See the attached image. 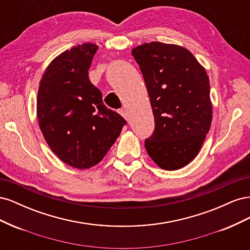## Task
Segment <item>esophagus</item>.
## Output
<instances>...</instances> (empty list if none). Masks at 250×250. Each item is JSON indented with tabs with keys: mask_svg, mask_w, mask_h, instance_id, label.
I'll list each match as a JSON object with an SVG mask.
<instances>
[{
	"mask_svg": "<svg viewBox=\"0 0 250 250\" xmlns=\"http://www.w3.org/2000/svg\"><path fill=\"white\" fill-rule=\"evenodd\" d=\"M119 113H120L121 116L124 117V118L127 120V118H128V117H127V111H126L125 109H120V110H119Z\"/></svg>",
	"mask_w": 250,
	"mask_h": 250,
	"instance_id": "34e87169",
	"label": "esophagus"
}]
</instances>
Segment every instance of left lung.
Here are the masks:
<instances>
[{
  "label": "left lung",
  "instance_id": "1",
  "mask_svg": "<svg viewBox=\"0 0 250 250\" xmlns=\"http://www.w3.org/2000/svg\"><path fill=\"white\" fill-rule=\"evenodd\" d=\"M152 107L155 127L145 140L162 169L185 167L198 154L211 123L209 80L187 49L158 42L132 50Z\"/></svg>",
  "mask_w": 250,
  "mask_h": 250
}]
</instances>
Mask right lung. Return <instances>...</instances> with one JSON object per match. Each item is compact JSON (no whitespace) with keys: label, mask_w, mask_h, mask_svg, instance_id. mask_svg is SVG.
Listing matches in <instances>:
<instances>
[{"label":"right lung","mask_w":250,"mask_h":250,"mask_svg":"<svg viewBox=\"0 0 250 250\" xmlns=\"http://www.w3.org/2000/svg\"><path fill=\"white\" fill-rule=\"evenodd\" d=\"M98 46L83 43L47 67L37 94V119L44 140L60 160L78 169L101 162L126 121L103 104L88 79Z\"/></svg>","instance_id":"add662e5"}]
</instances>
